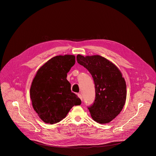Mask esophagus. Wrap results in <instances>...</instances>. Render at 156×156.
<instances>
[{
    "label": "esophagus",
    "mask_w": 156,
    "mask_h": 156,
    "mask_svg": "<svg viewBox=\"0 0 156 156\" xmlns=\"http://www.w3.org/2000/svg\"><path fill=\"white\" fill-rule=\"evenodd\" d=\"M78 98H79L81 101H83V97H82V96H81V94H78Z\"/></svg>",
    "instance_id": "34e87169"
}]
</instances>
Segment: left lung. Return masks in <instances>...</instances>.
I'll return each mask as SVG.
<instances>
[{
	"instance_id": "left-lung-1",
	"label": "left lung",
	"mask_w": 156,
	"mask_h": 156,
	"mask_svg": "<svg viewBox=\"0 0 156 156\" xmlns=\"http://www.w3.org/2000/svg\"><path fill=\"white\" fill-rule=\"evenodd\" d=\"M79 64L91 73L95 84V100L87 107L93 119L107 123L122 111L126 98L125 79L117 66L100 55L76 56Z\"/></svg>"
}]
</instances>
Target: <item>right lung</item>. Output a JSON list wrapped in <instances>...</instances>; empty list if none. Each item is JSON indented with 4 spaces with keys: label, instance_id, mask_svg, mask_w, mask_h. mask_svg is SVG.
Here are the masks:
<instances>
[{
    "label": "right lung",
    "instance_id": "obj_1",
    "mask_svg": "<svg viewBox=\"0 0 156 156\" xmlns=\"http://www.w3.org/2000/svg\"><path fill=\"white\" fill-rule=\"evenodd\" d=\"M75 63L73 55L55 56L38 70L30 88L32 105L39 118L54 124L65 118L81 99L71 91L67 73Z\"/></svg>",
    "mask_w": 156,
    "mask_h": 156
}]
</instances>
